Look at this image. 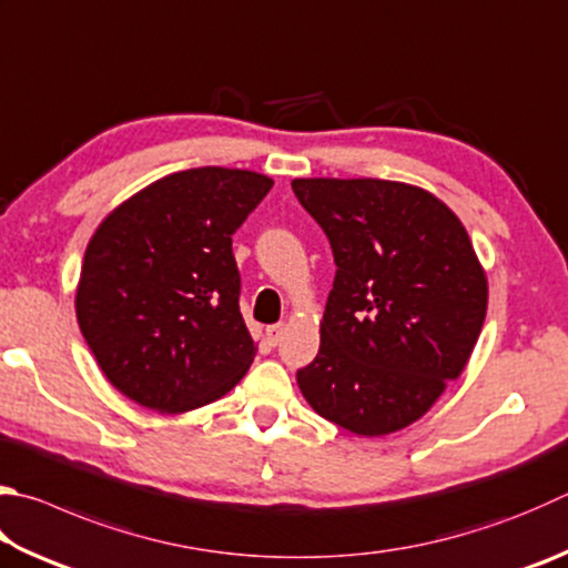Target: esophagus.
I'll use <instances>...</instances> for the list:
<instances>
[{"mask_svg": "<svg viewBox=\"0 0 568 568\" xmlns=\"http://www.w3.org/2000/svg\"><path fill=\"white\" fill-rule=\"evenodd\" d=\"M265 335H267V343L277 345L285 335V323H275V325H267L265 327Z\"/></svg>", "mask_w": 568, "mask_h": 568, "instance_id": "1", "label": "esophagus"}]
</instances>
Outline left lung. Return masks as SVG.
<instances>
[{
    "label": "left lung",
    "mask_w": 568,
    "mask_h": 568,
    "mask_svg": "<svg viewBox=\"0 0 568 568\" xmlns=\"http://www.w3.org/2000/svg\"><path fill=\"white\" fill-rule=\"evenodd\" d=\"M325 231L335 281L320 349L297 369L320 417L363 437L412 425L462 375L487 315V277L459 219L415 185L295 179Z\"/></svg>",
    "instance_id": "8db88e82"
}]
</instances>
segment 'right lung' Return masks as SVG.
Instances as JSON below:
<instances>
[{
    "mask_svg": "<svg viewBox=\"0 0 568 568\" xmlns=\"http://www.w3.org/2000/svg\"><path fill=\"white\" fill-rule=\"evenodd\" d=\"M273 181L241 169L171 173L99 225L77 320L109 383L141 407L189 412L241 383L255 345L233 233Z\"/></svg>",
    "mask_w": 568,
    "mask_h": 568,
    "instance_id": "1",
    "label": "right lung"
}]
</instances>
